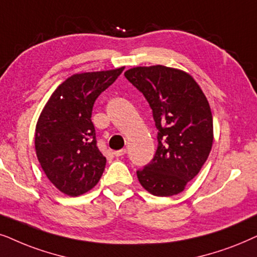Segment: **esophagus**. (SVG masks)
I'll use <instances>...</instances> for the list:
<instances>
[{
  "label": "esophagus",
  "mask_w": 257,
  "mask_h": 257,
  "mask_svg": "<svg viewBox=\"0 0 257 257\" xmlns=\"http://www.w3.org/2000/svg\"><path fill=\"white\" fill-rule=\"evenodd\" d=\"M126 153V149H121V150H115V152H112V154H114L115 156H122V155H124V154Z\"/></svg>",
  "instance_id": "34e87169"
}]
</instances>
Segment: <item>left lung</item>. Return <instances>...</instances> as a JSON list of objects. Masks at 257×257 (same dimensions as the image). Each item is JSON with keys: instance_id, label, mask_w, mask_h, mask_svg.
<instances>
[{"instance_id": "8db88e82", "label": "left lung", "mask_w": 257, "mask_h": 257, "mask_svg": "<svg viewBox=\"0 0 257 257\" xmlns=\"http://www.w3.org/2000/svg\"><path fill=\"white\" fill-rule=\"evenodd\" d=\"M124 76L146 97L157 128L154 159L136 172L155 196L184 190L206 162L213 146V116L207 97L193 77L164 66L136 67Z\"/></svg>"}]
</instances>
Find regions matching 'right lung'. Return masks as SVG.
I'll list each match as a JSON object with an SVG mask.
<instances>
[{"instance_id": "1", "label": "right lung", "mask_w": 257, "mask_h": 257, "mask_svg": "<svg viewBox=\"0 0 257 257\" xmlns=\"http://www.w3.org/2000/svg\"><path fill=\"white\" fill-rule=\"evenodd\" d=\"M123 69L73 75L56 88L41 112L36 155L48 179L63 194L87 193L104 172L107 160L97 148L91 111L96 98Z\"/></svg>"}]
</instances>
